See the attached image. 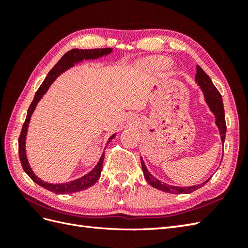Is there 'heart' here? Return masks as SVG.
Masks as SVG:
<instances>
[{"label": "heart", "mask_w": 248, "mask_h": 248, "mask_svg": "<svg viewBox=\"0 0 248 248\" xmlns=\"http://www.w3.org/2000/svg\"><path fill=\"white\" fill-rule=\"evenodd\" d=\"M143 65L148 66L151 68H155L157 70H164L170 65V62H168L165 57H151V59L146 60Z\"/></svg>", "instance_id": "1"}]
</instances>
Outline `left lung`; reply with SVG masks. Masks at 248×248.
<instances>
[{
	"instance_id": "left-lung-1",
	"label": "left lung",
	"mask_w": 248,
	"mask_h": 248,
	"mask_svg": "<svg viewBox=\"0 0 248 248\" xmlns=\"http://www.w3.org/2000/svg\"><path fill=\"white\" fill-rule=\"evenodd\" d=\"M195 81H196L197 85L202 89L204 97V102L208 104L209 109L213 113L215 117V124L218 128L219 131V136L220 140H222V144L224 146L225 141V136H226V121H225V110H224V104H223V99L220 96L219 92L213 85L211 78L205 73L202 68L199 66H196V76H195ZM140 162H141V170L144 172V177L151 186H154L157 189H160L162 192L170 193V194H189L194 191H196L197 188H200L203 186L205 183L210 180V177L207 180L203 181L202 183L197 184V186H170V184L164 183L160 181L159 179H156L155 176H152L147 170L145 165L144 160L141 159L140 156Z\"/></svg>"
}]
</instances>
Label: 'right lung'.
<instances>
[{
    "label": "right lung",
    "mask_w": 248,
    "mask_h": 248,
    "mask_svg": "<svg viewBox=\"0 0 248 248\" xmlns=\"http://www.w3.org/2000/svg\"><path fill=\"white\" fill-rule=\"evenodd\" d=\"M112 51H113L112 48L89 49V50L72 49L70 51H68L67 53H65L62 56V59L57 62V64L52 68L51 71L48 73V76H46L45 81L38 88V91L36 92L34 100L31 101L30 108L28 109V114H26V118L23 124L22 130H21V134L19 136L20 162L24 171L28 173L31 180L36 182L38 186L48 189L50 192H53L55 194H71V193L84 191V189L93 186V184L99 180L100 176H101V170H102V165H103V160H104V151L101 155V157H100L99 162L97 163V165L94 166L88 173H86V175H84L81 178L76 179V180H72L70 182H66V183H49L41 180L39 177H37L35 175L33 170L31 168L29 160H28V155H26V149H25L26 135H28V129H29L31 115H33L37 104H38L41 98L44 97V94L48 92L51 84L56 80L57 77L61 76L62 73H64L68 69H70V68H72L76 64H78V62H82L83 61H88V60H98L100 57L110 54L112 53ZM115 135L116 133L110 136L107 144H108L109 141L115 138Z\"/></svg>",
    "instance_id": "right-lung-1"
}]
</instances>
